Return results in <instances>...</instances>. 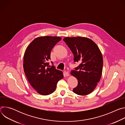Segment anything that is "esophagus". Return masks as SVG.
Listing matches in <instances>:
<instances>
[{"label": "esophagus", "mask_w": 125, "mask_h": 125, "mask_svg": "<svg viewBox=\"0 0 125 125\" xmlns=\"http://www.w3.org/2000/svg\"><path fill=\"white\" fill-rule=\"evenodd\" d=\"M63 74L65 76H69V75H70L69 73L68 72H66V71H64V72H63Z\"/></svg>", "instance_id": "34e87169"}]
</instances>
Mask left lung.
Returning <instances> with one entry per match:
<instances>
[{"label":"left lung","mask_w":125,"mask_h":125,"mask_svg":"<svg viewBox=\"0 0 125 125\" xmlns=\"http://www.w3.org/2000/svg\"><path fill=\"white\" fill-rule=\"evenodd\" d=\"M63 41L72 51L74 62L80 63L76 70L71 72L78 82L73 92L80 95L89 94L94 91L101 77L102 53L96 44L87 38L66 37Z\"/></svg>","instance_id":"obj_1"}]
</instances>
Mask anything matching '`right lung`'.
<instances>
[{
	"mask_svg": "<svg viewBox=\"0 0 125 125\" xmlns=\"http://www.w3.org/2000/svg\"><path fill=\"white\" fill-rule=\"evenodd\" d=\"M61 38L40 37L34 39L27 47L24 55L23 68L26 77L37 92L43 95L55 91L58 82L63 78L62 71L49 66L50 52Z\"/></svg>",
	"mask_w": 125,
	"mask_h": 125,
	"instance_id": "add662e5",
	"label": "right lung"
}]
</instances>
